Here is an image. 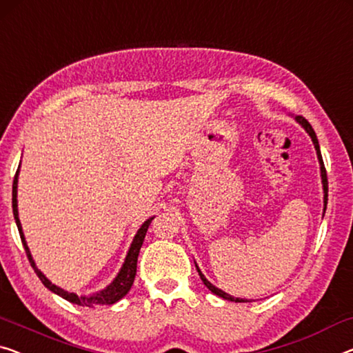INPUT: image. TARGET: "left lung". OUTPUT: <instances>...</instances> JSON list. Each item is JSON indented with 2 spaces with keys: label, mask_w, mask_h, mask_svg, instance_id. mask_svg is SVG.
<instances>
[{
  "label": "left lung",
  "mask_w": 353,
  "mask_h": 353,
  "mask_svg": "<svg viewBox=\"0 0 353 353\" xmlns=\"http://www.w3.org/2000/svg\"><path fill=\"white\" fill-rule=\"evenodd\" d=\"M294 120H296V122H298L299 125H301L304 130H306V133H307L309 136H311V139H312V143H314V147H315V152H317V159H319V163H320V176H322V185H323V214H325V210H327V203H328V181H327V171H325V165H323V160H322V154H320L319 139H317V136H315V131H314V128L311 126V123H309L306 119L301 117V115H296V117H294ZM194 266H196L198 274H199V277H201V281H203L204 285H206V287L209 288V290L212 292L214 294H217V296H220V298L228 299V301H234V303H244V301H245V299H243V298H234V296H231V294L225 293L223 290H220V288L212 285V283H210V282L208 281V279H206V276L203 274L201 270H199L196 263H194Z\"/></svg>",
  "instance_id": "obj_1"
}]
</instances>
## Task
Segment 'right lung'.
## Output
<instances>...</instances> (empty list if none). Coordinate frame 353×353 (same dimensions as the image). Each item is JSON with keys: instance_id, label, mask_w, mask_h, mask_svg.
<instances>
[{"instance_id": "obj_1", "label": "right lung", "mask_w": 353, "mask_h": 353, "mask_svg": "<svg viewBox=\"0 0 353 353\" xmlns=\"http://www.w3.org/2000/svg\"><path fill=\"white\" fill-rule=\"evenodd\" d=\"M19 172H20V165H19L17 172H15L14 183H12V212H14V219H15V223H17V228H19V233H20V239H22V244L25 247L26 256H28V260H30V265L33 266L34 272L41 279V282L44 283V287L49 288V290L54 292L55 294H59V296H61L63 299H66V301H70L72 304H77V306H87V307L109 306V304H114V303H117L119 299H122L125 294L130 292V288H131V285H133V282H134L136 266H138V255H139L141 245H143V243H144L147 228H149V225H150L152 220H154V217L147 219L145 222L141 225V228L138 230V233L134 234L133 243H131V245H130L128 254H126V256H125V261H123L122 268H120V271L117 272V276H115L114 281L110 282L106 288H103V290H99L97 293H92V294H76V293H72V292H66V290H63V288L57 287L55 283H52L49 279H47L44 274H42V272L38 270V266H36L33 256H31V252L28 249V244H26V241H25L22 223H20V219H19V209H17Z\"/></svg>"}]
</instances>
